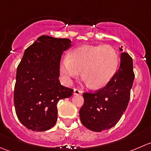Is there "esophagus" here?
<instances>
[{"label": "esophagus", "instance_id": "obj_1", "mask_svg": "<svg viewBox=\"0 0 151 151\" xmlns=\"http://www.w3.org/2000/svg\"><path fill=\"white\" fill-rule=\"evenodd\" d=\"M83 94V91L78 89H74V95H82Z\"/></svg>", "mask_w": 151, "mask_h": 151}]
</instances>
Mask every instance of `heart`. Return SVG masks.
Returning <instances> with one entry per match:
<instances>
[{"label":"heart","mask_w":151,"mask_h":151,"mask_svg":"<svg viewBox=\"0 0 151 151\" xmlns=\"http://www.w3.org/2000/svg\"><path fill=\"white\" fill-rule=\"evenodd\" d=\"M119 57L109 45H83L71 50L68 57L60 63V71L66 82L80 76L82 71L85 82L99 89L106 86L116 73Z\"/></svg>","instance_id":"obj_1"}]
</instances>
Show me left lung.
Listing matches in <instances>:
<instances>
[{
    "label": "left lung",
    "instance_id": "obj_1",
    "mask_svg": "<svg viewBox=\"0 0 151 151\" xmlns=\"http://www.w3.org/2000/svg\"><path fill=\"white\" fill-rule=\"evenodd\" d=\"M120 48L121 63L111 81L95 93L83 94L84 104L80 110L83 125L91 131L108 130L119 121L127 108L134 74L133 61L128 53Z\"/></svg>",
    "mask_w": 151,
    "mask_h": 151
}]
</instances>
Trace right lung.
Wrapping results in <instances>:
<instances>
[{"instance_id":"1","label":"right lung","mask_w":151,"mask_h":151,"mask_svg":"<svg viewBox=\"0 0 151 151\" xmlns=\"http://www.w3.org/2000/svg\"><path fill=\"white\" fill-rule=\"evenodd\" d=\"M72 46L68 39L42 36L25 50L17 69L14 101L17 116L27 129L44 132L55 126L59 100L73 89L60 84L63 52Z\"/></svg>"}]
</instances>
